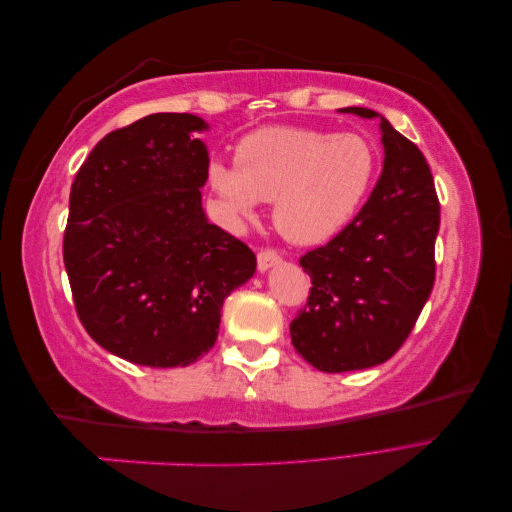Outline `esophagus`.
Listing matches in <instances>:
<instances>
[{
	"mask_svg": "<svg viewBox=\"0 0 512 512\" xmlns=\"http://www.w3.org/2000/svg\"><path fill=\"white\" fill-rule=\"evenodd\" d=\"M282 262V258L277 256L273 250H260L258 252V271L265 273L269 271L271 267H277Z\"/></svg>",
	"mask_w": 512,
	"mask_h": 512,
	"instance_id": "obj_1",
	"label": "esophagus"
}]
</instances>
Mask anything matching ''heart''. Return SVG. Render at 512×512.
Here are the masks:
<instances>
[{
	"mask_svg": "<svg viewBox=\"0 0 512 512\" xmlns=\"http://www.w3.org/2000/svg\"><path fill=\"white\" fill-rule=\"evenodd\" d=\"M376 175V151L361 134L309 128H262L241 138L235 166L215 162L209 181L232 224L273 203V224L290 243L335 237L365 203Z\"/></svg>",
	"mask_w": 512,
	"mask_h": 512,
	"instance_id": "heart-1",
	"label": "heart"
}]
</instances>
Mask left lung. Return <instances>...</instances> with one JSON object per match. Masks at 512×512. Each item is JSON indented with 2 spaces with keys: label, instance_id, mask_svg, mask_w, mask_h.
Listing matches in <instances>:
<instances>
[{
  "label": "left lung",
  "instance_id": "8db88e82",
  "mask_svg": "<svg viewBox=\"0 0 512 512\" xmlns=\"http://www.w3.org/2000/svg\"><path fill=\"white\" fill-rule=\"evenodd\" d=\"M339 113L380 121L384 162L359 215L301 258L312 290L290 322L292 346L327 374L380 365L406 342L433 288L440 228V203L421 149L376 111L348 106Z\"/></svg>",
  "mask_w": 512,
  "mask_h": 512
}]
</instances>
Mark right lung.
Returning a JSON list of instances; mask_svg holds the SVG:
<instances>
[{
  "label": "right lung",
  "instance_id": "right-lung-1",
  "mask_svg": "<svg viewBox=\"0 0 512 512\" xmlns=\"http://www.w3.org/2000/svg\"><path fill=\"white\" fill-rule=\"evenodd\" d=\"M209 123L153 113L106 134L70 190L64 265L85 331L134 365L185 367L218 339L254 252L207 220Z\"/></svg>",
  "mask_w": 512,
  "mask_h": 512
}]
</instances>
